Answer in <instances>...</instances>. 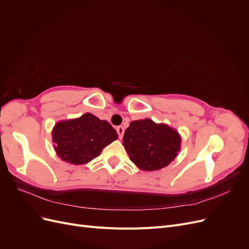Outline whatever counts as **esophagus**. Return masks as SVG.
<instances>
[{
	"instance_id": "obj_1",
	"label": "esophagus",
	"mask_w": 249,
	"mask_h": 249,
	"mask_svg": "<svg viewBox=\"0 0 249 249\" xmlns=\"http://www.w3.org/2000/svg\"><path fill=\"white\" fill-rule=\"evenodd\" d=\"M116 132H117V134H118L119 138H123V136H124V126H117V127H116Z\"/></svg>"
}]
</instances>
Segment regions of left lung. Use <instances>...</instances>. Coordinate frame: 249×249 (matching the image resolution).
Here are the masks:
<instances>
[{"label":"left lung","mask_w":249,"mask_h":249,"mask_svg":"<svg viewBox=\"0 0 249 249\" xmlns=\"http://www.w3.org/2000/svg\"><path fill=\"white\" fill-rule=\"evenodd\" d=\"M123 141L130 160L146 171L166 167L180 148V136L175 129L148 118L132 122Z\"/></svg>","instance_id":"left-lung-1"}]
</instances>
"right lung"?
I'll list each match as a JSON object with an SVG mask.
<instances>
[{
    "instance_id": "right-lung-1",
    "label": "right lung",
    "mask_w": 249,
    "mask_h": 249,
    "mask_svg": "<svg viewBox=\"0 0 249 249\" xmlns=\"http://www.w3.org/2000/svg\"><path fill=\"white\" fill-rule=\"evenodd\" d=\"M53 142L59 158L73 165L86 164L99 157L105 146L117 139L113 126L91 113L55 124Z\"/></svg>"
}]
</instances>
